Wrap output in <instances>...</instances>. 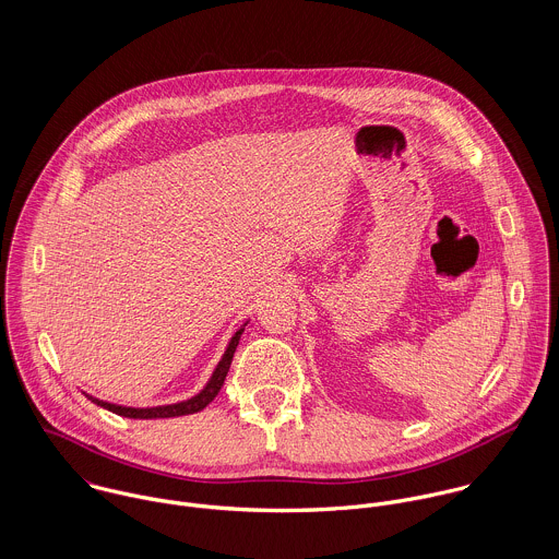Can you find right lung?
<instances>
[{"instance_id":"right-lung-1","label":"right lung","mask_w":559,"mask_h":559,"mask_svg":"<svg viewBox=\"0 0 559 559\" xmlns=\"http://www.w3.org/2000/svg\"><path fill=\"white\" fill-rule=\"evenodd\" d=\"M247 324V322H245ZM245 324L240 326L239 331L230 337L228 342V348L226 353L222 355L217 368L213 370L209 383L204 385V390L200 394H195L193 399L182 400V402H176V404H163V406H146V408H135V406H122V404H114V402H105V400L94 399L90 394H85V399L92 400L94 404L116 413V415H122V417H131V419H157V417H180V415H191V413H198L202 411L209 402H213V399L219 394L224 381H226V374L230 370V364H233V357H235V350L239 346L240 333L245 331Z\"/></svg>"}]
</instances>
